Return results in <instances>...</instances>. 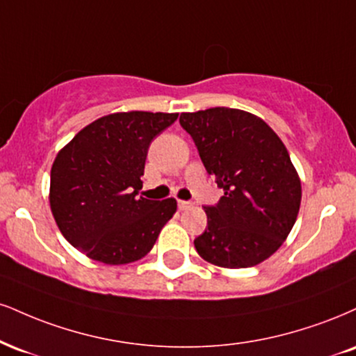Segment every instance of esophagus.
<instances>
[{"instance_id":"obj_1","label":"esophagus","mask_w":356,"mask_h":356,"mask_svg":"<svg viewBox=\"0 0 356 356\" xmlns=\"http://www.w3.org/2000/svg\"><path fill=\"white\" fill-rule=\"evenodd\" d=\"M177 205H179V209H181V211H187V209L192 207V204L187 202V200H179Z\"/></svg>"}]
</instances>
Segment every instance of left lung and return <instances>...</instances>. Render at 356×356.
I'll return each instance as SVG.
<instances>
[{"label":"left lung","instance_id":"1","mask_svg":"<svg viewBox=\"0 0 356 356\" xmlns=\"http://www.w3.org/2000/svg\"><path fill=\"white\" fill-rule=\"evenodd\" d=\"M224 195L205 205L207 229L194 241L204 260L224 268L264 262L297 220L302 186L272 127L241 109L211 108L179 119Z\"/></svg>","mask_w":356,"mask_h":356}]
</instances>
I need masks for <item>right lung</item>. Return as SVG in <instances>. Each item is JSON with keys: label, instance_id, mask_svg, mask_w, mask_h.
<instances>
[{"label": "right lung", "instance_id": "1", "mask_svg": "<svg viewBox=\"0 0 356 356\" xmlns=\"http://www.w3.org/2000/svg\"><path fill=\"white\" fill-rule=\"evenodd\" d=\"M175 119L167 113H114L86 126L58 152L51 212L64 238L89 259L108 265L143 259L174 216L175 199L137 194L149 145Z\"/></svg>", "mask_w": 356, "mask_h": 356}]
</instances>
